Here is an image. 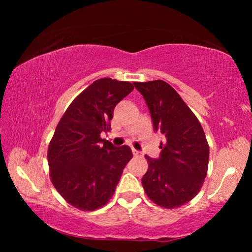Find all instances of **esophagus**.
Returning a JSON list of instances; mask_svg holds the SVG:
<instances>
[{
	"label": "esophagus",
	"instance_id": "obj_1",
	"mask_svg": "<svg viewBox=\"0 0 252 252\" xmlns=\"http://www.w3.org/2000/svg\"><path fill=\"white\" fill-rule=\"evenodd\" d=\"M132 153H133L134 157H139L141 156V153H140L138 150H135V149H132Z\"/></svg>",
	"mask_w": 252,
	"mask_h": 252
}]
</instances>
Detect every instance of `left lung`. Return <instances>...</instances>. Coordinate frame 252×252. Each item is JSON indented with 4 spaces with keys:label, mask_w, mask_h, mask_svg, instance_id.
I'll list each match as a JSON object with an SVG mask.
<instances>
[{
    "label": "left lung",
    "mask_w": 252,
    "mask_h": 252,
    "mask_svg": "<svg viewBox=\"0 0 252 252\" xmlns=\"http://www.w3.org/2000/svg\"><path fill=\"white\" fill-rule=\"evenodd\" d=\"M150 110L153 130L167 139L158 159L146 156L142 186L158 206L174 209L192 200L207 176L209 144L197 117L171 85L162 80L134 82Z\"/></svg>",
    "instance_id": "8db88e82"
}]
</instances>
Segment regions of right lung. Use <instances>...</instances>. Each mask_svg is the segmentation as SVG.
<instances>
[{"instance_id":"add662e5","label":"right lung","mask_w":252,"mask_h":252,"mask_svg":"<svg viewBox=\"0 0 252 252\" xmlns=\"http://www.w3.org/2000/svg\"><path fill=\"white\" fill-rule=\"evenodd\" d=\"M130 82L99 79L72 101L54 131L48 149L50 178L71 206L82 211L108 203L131 160L127 146L101 139L111 129L113 110L133 90Z\"/></svg>"}]
</instances>
